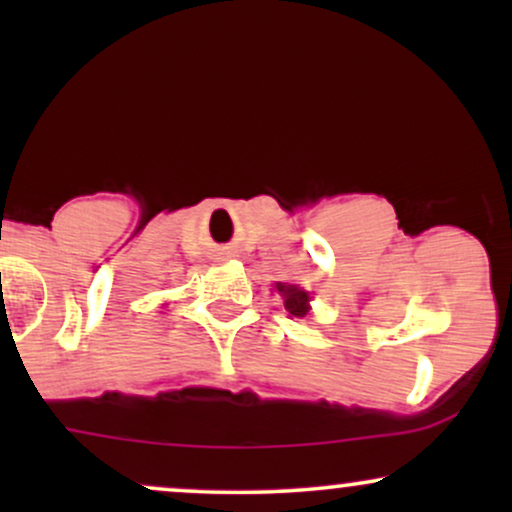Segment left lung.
Returning a JSON list of instances; mask_svg holds the SVG:
<instances>
[{"instance_id":"1","label":"left lung","mask_w":512,"mask_h":512,"mask_svg":"<svg viewBox=\"0 0 512 512\" xmlns=\"http://www.w3.org/2000/svg\"><path fill=\"white\" fill-rule=\"evenodd\" d=\"M276 289L284 293V305L293 317H303L308 313V293L298 289V286H284V284H276Z\"/></svg>"}]
</instances>
